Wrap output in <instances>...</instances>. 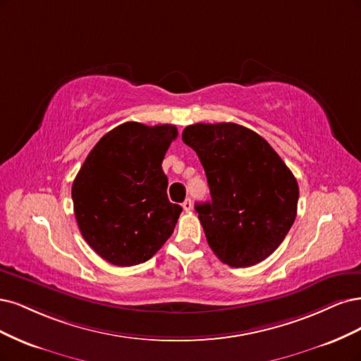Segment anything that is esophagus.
<instances>
[{"mask_svg": "<svg viewBox=\"0 0 361 361\" xmlns=\"http://www.w3.org/2000/svg\"><path fill=\"white\" fill-rule=\"evenodd\" d=\"M183 208H184V212H190V210H192V208H193V202H192L190 197H188V200H185V201L183 202Z\"/></svg>", "mask_w": 361, "mask_h": 361, "instance_id": "obj_1", "label": "esophagus"}]
</instances>
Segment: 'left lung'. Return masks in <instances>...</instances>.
<instances>
[{"instance_id":"1","label":"left lung","mask_w":361,"mask_h":361,"mask_svg":"<svg viewBox=\"0 0 361 361\" xmlns=\"http://www.w3.org/2000/svg\"><path fill=\"white\" fill-rule=\"evenodd\" d=\"M183 141L204 166L212 201L196 204L208 246L235 269L269 258L297 216L298 184L262 136L235 123L188 126Z\"/></svg>"}]
</instances>
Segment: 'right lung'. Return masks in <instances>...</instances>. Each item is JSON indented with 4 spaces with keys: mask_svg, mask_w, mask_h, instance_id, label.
<instances>
[{
    "mask_svg": "<svg viewBox=\"0 0 361 361\" xmlns=\"http://www.w3.org/2000/svg\"><path fill=\"white\" fill-rule=\"evenodd\" d=\"M177 127L127 121L104 135L72 185L80 234L118 267L148 261L176 228L183 208L168 200L161 161Z\"/></svg>",
    "mask_w": 361,
    "mask_h": 361,
    "instance_id": "add662e5",
    "label": "right lung"
}]
</instances>
